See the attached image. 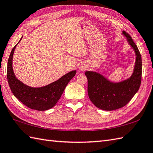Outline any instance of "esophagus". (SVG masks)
Here are the masks:
<instances>
[{
    "instance_id": "esophagus-1",
    "label": "esophagus",
    "mask_w": 153,
    "mask_h": 153,
    "mask_svg": "<svg viewBox=\"0 0 153 153\" xmlns=\"http://www.w3.org/2000/svg\"><path fill=\"white\" fill-rule=\"evenodd\" d=\"M80 70H81V71H84V70H85V68L80 67Z\"/></svg>"
}]
</instances>
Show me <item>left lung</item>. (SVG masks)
I'll return each mask as SVG.
<instances>
[{"label":"left lung","mask_w":153,"mask_h":153,"mask_svg":"<svg viewBox=\"0 0 153 153\" xmlns=\"http://www.w3.org/2000/svg\"><path fill=\"white\" fill-rule=\"evenodd\" d=\"M123 34L134 48L136 55L135 68L129 79L119 83H112L102 75L94 71H85L88 81L87 91L89 99L97 108L104 110H114L126 106L138 91L141 82V56L131 37L126 31Z\"/></svg>","instance_id":"obj_1"}]
</instances>
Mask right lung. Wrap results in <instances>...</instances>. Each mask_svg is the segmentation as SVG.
<instances>
[{"label":"right lung","mask_w":153,"mask_h":153,"mask_svg":"<svg viewBox=\"0 0 153 153\" xmlns=\"http://www.w3.org/2000/svg\"><path fill=\"white\" fill-rule=\"evenodd\" d=\"M16 45L10 54L7 66L8 82L13 95L24 105L31 109L43 111L53 108L60 99L68 83L76 75V71H71L65 74L59 79L48 85L38 88L29 87L16 78L13 71L12 58Z\"/></svg>","instance_id":"add662e5"}]
</instances>
